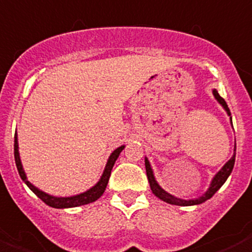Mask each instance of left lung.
Returning a JSON list of instances; mask_svg holds the SVG:
<instances>
[{
	"instance_id": "1",
	"label": "left lung",
	"mask_w": 252,
	"mask_h": 252,
	"mask_svg": "<svg viewBox=\"0 0 252 252\" xmlns=\"http://www.w3.org/2000/svg\"><path fill=\"white\" fill-rule=\"evenodd\" d=\"M213 95H214V98L218 100L219 104L222 105L223 108H224V111L227 112V115H228L229 118H231V124H232L231 112H229L228 105H227L225 100L223 99L222 96L219 95L218 92H217L216 89H213ZM234 160H236V145H234L233 157H232L228 162L223 165L222 169H220V171H219L218 173L214 176V177H213L208 191L204 193L203 196H199V197H196V199H190V200L178 199V197L173 196V195H171V193H168L167 191L163 190V189L158 185V182L156 181V177H154V173H153V169H152V167H150V163H149V160H148V158H145V169H147V176H148V181H149V185H150V189H152L153 193H154L157 197H159V199L163 200V201H165V203L172 204V205L190 206V205H199V204L204 203V201H206L208 199H210V197H212L213 195H214V193L219 190V189L222 188L223 184L227 181L228 176L231 175V172H232V169H233V165H234Z\"/></svg>"
}]
</instances>
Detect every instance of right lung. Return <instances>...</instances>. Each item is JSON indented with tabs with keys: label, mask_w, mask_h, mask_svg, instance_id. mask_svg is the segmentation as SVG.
Instances as JSON below:
<instances>
[{
	"label": "right lung",
	"mask_w": 252,
	"mask_h": 252,
	"mask_svg": "<svg viewBox=\"0 0 252 252\" xmlns=\"http://www.w3.org/2000/svg\"><path fill=\"white\" fill-rule=\"evenodd\" d=\"M125 145H121L120 148H117L116 150H113L111 156L108 158V162L105 164V168L103 171V175L100 177V180L94 185L93 188L87 190L85 192H81L79 195H74V196H68V197H57V196H52V195H48L44 191L39 190L38 188H35L34 185L30 184L28 181L27 175H25V172L23 169V164H21L20 160V156H19V144H18V135L15 134V143H14V156H15V163H16V167H18L19 175H20L21 180H23L25 184H27L28 188L30 190L33 191L35 193L36 196L39 197L42 201L47 204V205L52 206V208H56V209H64V208H74V206H80V205H85V204L93 203L95 200L99 199L100 196L104 192L105 188H107V184H108L109 176H111L112 168H113V165H115V162L117 160L118 156H120V153L124 150Z\"/></svg>",
	"instance_id": "right-lung-1"
}]
</instances>
